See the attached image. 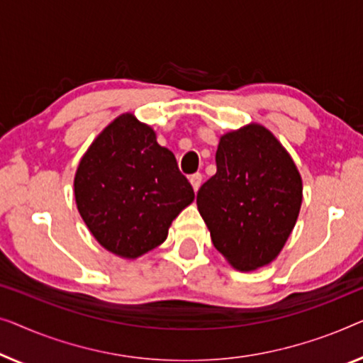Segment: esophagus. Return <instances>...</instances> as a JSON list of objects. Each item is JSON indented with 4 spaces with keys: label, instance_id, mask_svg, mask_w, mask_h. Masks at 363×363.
I'll return each instance as SVG.
<instances>
[{
    "label": "esophagus",
    "instance_id": "1",
    "mask_svg": "<svg viewBox=\"0 0 363 363\" xmlns=\"http://www.w3.org/2000/svg\"><path fill=\"white\" fill-rule=\"evenodd\" d=\"M189 181H191L194 191L197 192L199 187H201V184H202V174L201 172H196V174H192L191 177H189Z\"/></svg>",
    "mask_w": 363,
    "mask_h": 363
}]
</instances>
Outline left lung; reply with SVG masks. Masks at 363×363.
Masks as SVG:
<instances>
[{"label":"left lung","mask_w":363,"mask_h":363,"mask_svg":"<svg viewBox=\"0 0 363 363\" xmlns=\"http://www.w3.org/2000/svg\"><path fill=\"white\" fill-rule=\"evenodd\" d=\"M217 172L197 192L213 247L242 272L268 264L298 218L303 182L267 128L250 125L220 138Z\"/></svg>","instance_id":"1"}]
</instances>
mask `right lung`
<instances>
[{
    "label": "right lung",
    "instance_id": "right-lung-1",
    "mask_svg": "<svg viewBox=\"0 0 363 363\" xmlns=\"http://www.w3.org/2000/svg\"><path fill=\"white\" fill-rule=\"evenodd\" d=\"M82 218L101 247L136 258L161 245L194 189L150 126L125 113L101 131L74 181Z\"/></svg>",
    "mask_w": 363,
    "mask_h": 363
}]
</instances>
